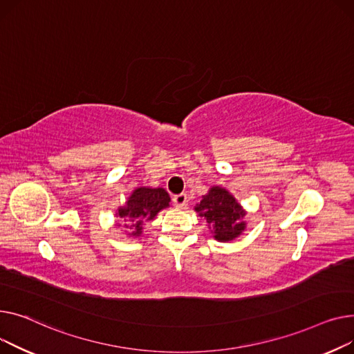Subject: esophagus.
Wrapping results in <instances>:
<instances>
[{
  "mask_svg": "<svg viewBox=\"0 0 354 354\" xmlns=\"http://www.w3.org/2000/svg\"><path fill=\"white\" fill-rule=\"evenodd\" d=\"M173 203H174L176 207H178V209H183V207H184L185 203H187V196H185L184 193L177 194V196L173 197Z\"/></svg>",
  "mask_w": 354,
  "mask_h": 354,
  "instance_id": "1",
  "label": "esophagus"
}]
</instances>
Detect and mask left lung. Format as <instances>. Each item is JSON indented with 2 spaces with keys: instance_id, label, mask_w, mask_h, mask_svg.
Instances as JSON below:
<instances>
[{
  "instance_id": "1",
  "label": "left lung",
  "mask_w": 354,
  "mask_h": 354,
  "mask_svg": "<svg viewBox=\"0 0 354 354\" xmlns=\"http://www.w3.org/2000/svg\"><path fill=\"white\" fill-rule=\"evenodd\" d=\"M194 212L209 223L210 233L214 240L228 243L245 230L244 217L247 212L237 198L221 185H213L194 205Z\"/></svg>"
}]
</instances>
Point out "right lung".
Instances as JSON below:
<instances>
[{"label":"right lung","instance_id":"add662e5","mask_svg":"<svg viewBox=\"0 0 354 354\" xmlns=\"http://www.w3.org/2000/svg\"><path fill=\"white\" fill-rule=\"evenodd\" d=\"M170 203L171 198L162 187L154 189L141 185L134 189L127 201L118 207L115 217H120V222L124 224L127 237H140L144 223L154 220L161 210L170 207Z\"/></svg>","mask_w":354,"mask_h":354}]
</instances>
